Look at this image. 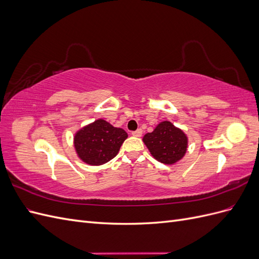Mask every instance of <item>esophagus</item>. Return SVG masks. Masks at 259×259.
I'll use <instances>...</instances> for the list:
<instances>
[{
	"label": "esophagus",
	"mask_w": 259,
	"mask_h": 259,
	"mask_svg": "<svg viewBox=\"0 0 259 259\" xmlns=\"http://www.w3.org/2000/svg\"><path fill=\"white\" fill-rule=\"evenodd\" d=\"M142 134H143V131L140 128L135 131V132H132V135L135 136V137H140V136H142Z\"/></svg>",
	"instance_id": "34e87169"
}]
</instances>
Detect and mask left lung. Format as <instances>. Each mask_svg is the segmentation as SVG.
<instances>
[{"label": "left lung", "mask_w": 259, "mask_h": 259, "mask_svg": "<svg viewBox=\"0 0 259 259\" xmlns=\"http://www.w3.org/2000/svg\"><path fill=\"white\" fill-rule=\"evenodd\" d=\"M143 140L153 158L167 165L182 160L188 148L187 135L169 121L159 123L153 132L147 133Z\"/></svg>", "instance_id": "obj_1"}]
</instances>
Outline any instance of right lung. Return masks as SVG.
<instances>
[{
	"instance_id": "add662e5",
	"label": "right lung",
	"mask_w": 259,
	"mask_h": 259,
	"mask_svg": "<svg viewBox=\"0 0 259 259\" xmlns=\"http://www.w3.org/2000/svg\"><path fill=\"white\" fill-rule=\"evenodd\" d=\"M126 138L127 133L124 130L98 119L75 133L73 145L84 163L98 166L112 160Z\"/></svg>"
}]
</instances>
